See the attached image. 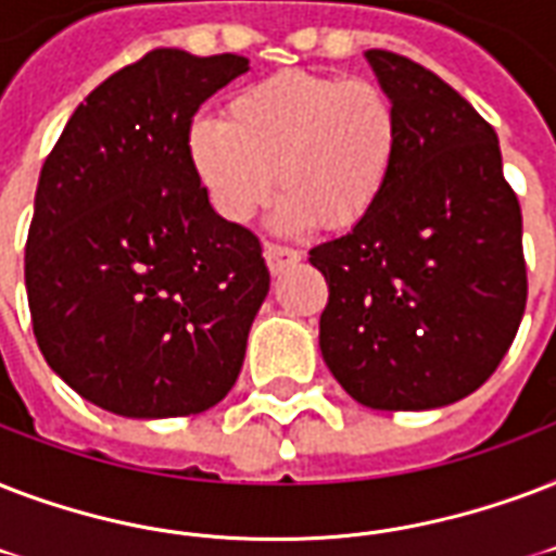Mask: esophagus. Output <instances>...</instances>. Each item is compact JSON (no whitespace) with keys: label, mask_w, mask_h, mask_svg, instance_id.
Segmentation results:
<instances>
[{"label":"esophagus","mask_w":556,"mask_h":556,"mask_svg":"<svg viewBox=\"0 0 556 556\" xmlns=\"http://www.w3.org/2000/svg\"><path fill=\"white\" fill-rule=\"evenodd\" d=\"M264 257H266V266H269V273L281 275L287 266L299 264L301 252L290 247H278V243H264Z\"/></svg>","instance_id":"obj_1"}]
</instances>
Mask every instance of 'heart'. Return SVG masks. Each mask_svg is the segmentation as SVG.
<instances>
[{
    "mask_svg": "<svg viewBox=\"0 0 556 556\" xmlns=\"http://www.w3.org/2000/svg\"><path fill=\"white\" fill-rule=\"evenodd\" d=\"M188 153L223 219L247 223L278 176V229L299 231L318 219L342 231L363 223L389 185L400 115L371 80L278 72L240 89L226 122H193Z\"/></svg>",
    "mask_w": 556,
    "mask_h": 556,
    "instance_id": "1",
    "label": "heart"
}]
</instances>
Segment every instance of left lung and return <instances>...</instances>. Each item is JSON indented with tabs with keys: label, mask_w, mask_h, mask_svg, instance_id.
I'll return each mask as SVG.
<instances>
[{
	"label": "left lung",
	"mask_w": 556,
	"mask_h": 556,
	"mask_svg": "<svg viewBox=\"0 0 556 556\" xmlns=\"http://www.w3.org/2000/svg\"><path fill=\"white\" fill-rule=\"evenodd\" d=\"M365 58L397 106L400 153L371 214L309 249L330 290L318 345L363 406H450L496 371L522 321V211L470 101L403 54Z\"/></svg>",
	"instance_id": "8db88e82"
}]
</instances>
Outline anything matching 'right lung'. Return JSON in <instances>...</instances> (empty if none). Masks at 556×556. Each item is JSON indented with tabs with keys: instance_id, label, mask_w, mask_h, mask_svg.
Here are the masks:
<instances>
[{
	"instance_id": "add662e5",
	"label": "right lung",
	"mask_w": 556,
	"mask_h": 556,
	"mask_svg": "<svg viewBox=\"0 0 556 556\" xmlns=\"http://www.w3.org/2000/svg\"><path fill=\"white\" fill-rule=\"evenodd\" d=\"M243 72L240 54L148 51L86 94L40 170L34 337L60 380L113 415H200L238 380L269 269L261 240L211 208L188 132Z\"/></svg>"
}]
</instances>
